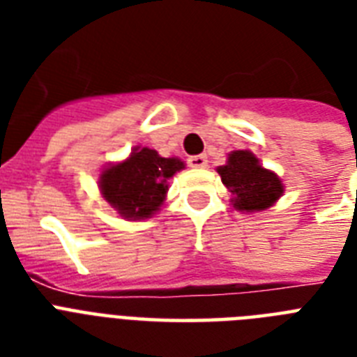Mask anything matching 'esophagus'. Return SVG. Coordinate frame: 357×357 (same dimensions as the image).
I'll list each match as a JSON object with an SVG mask.
<instances>
[{
	"label": "esophagus",
	"mask_w": 357,
	"mask_h": 357,
	"mask_svg": "<svg viewBox=\"0 0 357 357\" xmlns=\"http://www.w3.org/2000/svg\"><path fill=\"white\" fill-rule=\"evenodd\" d=\"M189 167H192V168H206L207 167V157L206 155H192V157H189Z\"/></svg>",
	"instance_id": "esophagus-1"
}]
</instances>
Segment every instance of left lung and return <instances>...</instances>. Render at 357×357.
<instances>
[{"label": "left lung", "mask_w": 357, "mask_h": 357, "mask_svg": "<svg viewBox=\"0 0 357 357\" xmlns=\"http://www.w3.org/2000/svg\"><path fill=\"white\" fill-rule=\"evenodd\" d=\"M218 174L234 195V206L238 211H263L283 192V185L276 174L261 167L254 153L246 150L229 153L228 165L218 167Z\"/></svg>", "instance_id": "8db88e82"}]
</instances>
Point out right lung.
I'll return each instance as SVG.
<instances>
[{
  "mask_svg": "<svg viewBox=\"0 0 357 357\" xmlns=\"http://www.w3.org/2000/svg\"><path fill=\"white\" fill-rule=\"evenodd\" d=\"M181 168L183 162L179 159L161 157L150 148H135L128 161L103 170L102 195L122 217L148 218L161 207L168 179Z\"/></svg>",
  "mask_w": 357,
  "mask_h": 357,
  "instance_id": "obj_1",
  "label": "right lung"
}]
</instances>
